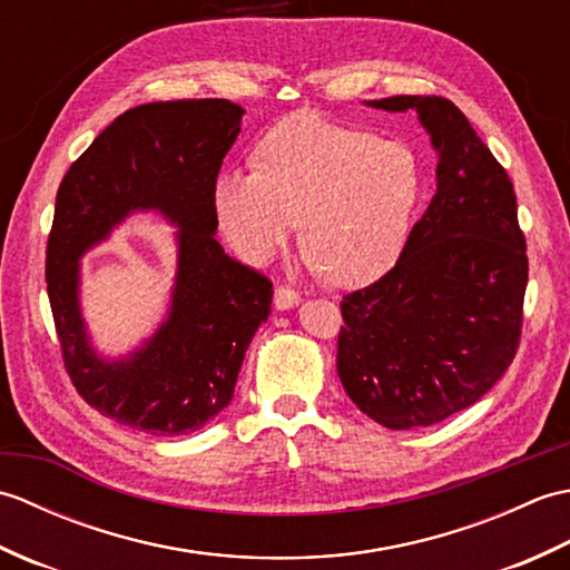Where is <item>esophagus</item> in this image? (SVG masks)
<instances>
[{"instance_id":"34e87169","label":"esophagus","mask_w":570,"mask_h":570,"mask_svg":"<svg viewBox=\"0 0 570 570\" xmlns=\"http://www.w3.org/2000/svg\"><path fill=\"white\" fill-rule=\"evenodd\" d=\"M298 301H301V296H298L296 288H292L288 284H276V288H274V306L278 311L292 308V306L298 304Z\"/></svg>"}]
</instances>
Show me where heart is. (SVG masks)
<instances>
[{"mask_svg":"<svg viewBox=\"0 0 570 570\" xmlns=\"http://www.w3.org/2000/svg\"><path fill=\"white\" fill-rule=\"evenodd\" d=\"M257 161L215 184L217 225L245 262H269L301 217L306 247L335 284H367L402 254L423 188L409 144L296 115L266 131Z\"/></svg>","mask_w":570,"mask_h":570,"instance_id":"b5f03b06","label":"heart"}]
</instances>
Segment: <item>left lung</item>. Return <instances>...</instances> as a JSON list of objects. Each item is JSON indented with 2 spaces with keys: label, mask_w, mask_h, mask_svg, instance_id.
<instances>
[{
  "label": "left lung",
  "mask_w": 570,
  "mask_h": 570,
  "mask_svg": "<svg viewBox=\"0 0 570 570\" xmlns=\"http://www.w3.org/2000/svg\"><path fill=\"white\" fill-rule=\"evenodd\" d=\"M370 105L414 107L439 149L435 196L396 264L341 304L337 377L362 414L404 431L475 404L512 365L529 259L512 180L451 100Z\"/></svg>",
  "instance_id": "8db88e82"
}]
</instances>
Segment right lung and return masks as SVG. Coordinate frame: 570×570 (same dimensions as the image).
I'll use <instances>...</instances> for the list:
<instances>
[{"mask_svg": "<svg viewBox=\"0 0 570 570\" xmlns=\"http://www.w3.org/2000/svg\"><path fill=\"white\" fill-rule=\"evenodd\" d=\"M242 107L168 100L131 107L72 161L58 186L46 286L63 367L102 416L151 435L203 429L233 402L249 341L272 313V278L215 239V184L239 135ZM135 209L181 227L169 321L125 363L95 356L77 311V257Z\"/></svg>", "mask_w": 570, "mask_h": 570, "instance_id": "obj_1", "label": "right lung"}]
</instances>
